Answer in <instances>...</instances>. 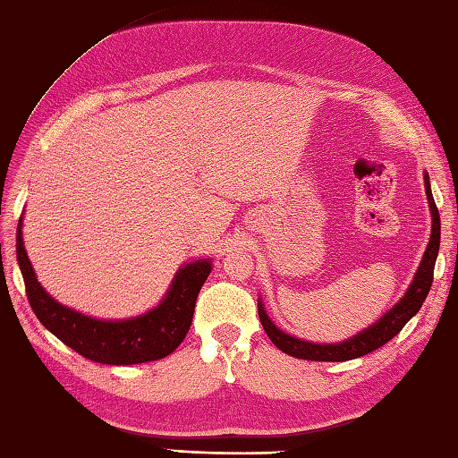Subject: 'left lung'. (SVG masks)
Here are the masks:
<instances>
[{"label":"left lung","instance_id":"obj_1","mask_svg":"<svg viewBox=\"0 0 458 458\" xmlns=\"http://www.w3.org/2000/svg\"><path fill=\"white\" fill-rule=\"evenodd\" d=\"M424 187H426V196H428V204H429V212H431V234H429L428 249L422 256V262H420V267L411 283V287L406 289L403 299L394 304L387 314H383V318H379L374 326L366 327L364 331H360L358 335H354L347 341L331 343V344L308 343L299 337L289 335V333H285V331H281L274 324V321L269 319V316L264 310L262 301H259L258 302L259 321H262L267 337L279 351H283L285 354H291L294 358H302V360L344 362V360H352V358H360L368 352H372V351L383 347V344L391 341L394 335H399V331L406 326V321H409L420 310V308H422V304L426 301V296L431 287V281H434V267H436V259H437V252H439L441 219H439L437 206L434 202V196H431L428 173H424Z\"/></svg>","mask_w":458,"mask_h":458}]
</instances>
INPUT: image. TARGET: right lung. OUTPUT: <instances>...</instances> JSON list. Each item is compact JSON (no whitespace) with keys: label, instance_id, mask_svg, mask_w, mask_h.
Instances as JSON below:
<instances>
[{"label":"right lung","instance_id":"1","mask_svg":"<svg viewBox=\"0 0 458 458\" xmlns=\"http://www.w3.org/2000/svg\"><path fill=\"white\" fill-rule=\"evenodd\" d=\"M17 262L32 310L42 326L89 360L109 366L159 360L175 351L187 335L199 293L212 271L209 259L182 266L164 301L150 312L129 319H98L59 304L36 279L22 242V217L17 227Z\"/></svg>","mask_w":458,"mask_h":458}]
</instances>
